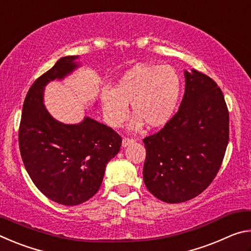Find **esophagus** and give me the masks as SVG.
Here are the masks:
<instances>
[{"label":"esophagus","mask_w":251,"mask_h":251,"mask_svg":"<svg viewBox=\"0 0 251 251\" xmlns=\"http://www.w3.org/2000/svg\"><path fill=\"white\" fill-rule=\"evenodd\" d=\"M135 141L133 138H123V141H122V146L123 147H126L127 145H129V144H131V143H134Z\"/></svg>","instance_id":"esophagus-1"}]
</instances>
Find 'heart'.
Returning a JSON list of instances; mask_svg holds the SVG:
<instances>
[{
	"instance_id": "heart-1",
	"label": "heart",
	"mask_w": 251,
	"mask_h": 251,
	"mask_svg": "<svg viewBox=\"0 0 251 251\" xmlns=\"http://www.w3.org/2000/svg\"><path fill=\"white\" fill-rule=\"evenodd\" d=\"M181 80L171 65L137 64L121 75L112 87L100 91V106L105 122L117 128L128 116V106L136 116L133 129L146 124L158 128L171 120L180 96Z\"/></svg>"
}]
</instances>
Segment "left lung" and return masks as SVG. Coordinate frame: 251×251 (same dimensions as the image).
Instances as JSON below:
<instances>
[{
  "instance_id": "8db88e82",
  "label": "left lung",
  "mask_w": 251,
  "mask_h": 251,
  "mask_svg": "<svg viewBox=\"0 0 251 251\" xmlns=\"http://www.w3.org/2000/svg\"><path fill=\"white\" fill-rule=\"evenodd\" d=\"M185 94L178 112L156 134L143 139V177L161 201L184 202L211 184L229 141V113L223 92L201 72L185 71Z\"/></svg>"
}]
</instances>
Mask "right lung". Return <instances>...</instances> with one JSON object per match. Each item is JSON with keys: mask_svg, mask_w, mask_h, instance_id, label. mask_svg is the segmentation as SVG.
Instances as JSON below:
<instances>
[{"mask_svg": "<svg viewBox=\"0 0 251 251\" xmlns=\"http://www.w3.org/2000/svg\"><path fill=\"white\" fill-rule=\"evenodd\" d=\"M77 58H59L33 83L19 130L21 156L34 185L50 201L65 206L79 205L99 192L106 165L122 146L115 130L91 117L78 124H63L45 108V86L71 74L79 66Z\"/></svg>", "mask_w": 251, "mask_h": 251, "instance_id": "add662e5", "label": "right lung"}]
</instances>
